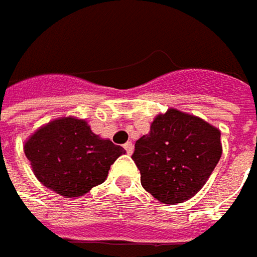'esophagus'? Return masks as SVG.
Listing matches in <instances>:
<instances>
[{
    "label": "esophagus",
    "instance_id": "1",
    "mask_svg": "<svg viewBox=\"0 0 257 257\" xmlns=\"http://www.w3.org/2000/svg\"><path fill=\"white\" fill-rule=\"evenodd\" d=\"M124 149L127 151V154H128V155H132V154H133V151H135V146H133V143H132V142H127V143L124 145Z\"/></svg>",
    "mask_w": 257,
    "mask_h": 257
}]
</instances>
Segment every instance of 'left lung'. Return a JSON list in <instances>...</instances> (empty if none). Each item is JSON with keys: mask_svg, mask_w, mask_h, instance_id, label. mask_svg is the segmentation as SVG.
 Wrapping results in <instances>:
<instances>
[{"mask_svg": "<svg viewBox=\"0 0 257 257\" xmlns=\"http://www.w3.org/2000/svg\"><path fill=\"white\" fill-rule=\"evenodd\" d=\"M222 155L221 132L196 115L170 108L135 145L143 189L165 205L192 199Z\"/></svg>", "mask_w": 257, "mask_h": 257, "instance_id": "8db88e82", "label": "left lung"}]
</instances>
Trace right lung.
Listing matches in <instances>:
<instances>
[{
    "label": "right lung",
    "instance_id": "add662e5",
    "mask_svg": "<svg viewBox=\"0 0 257 257\" xmlns=\"http://www.w3.org/2000/svg\"><path fill=\"white\" fill-rule=\"evenodd\" d=\"M25 154L45 187L79 197L102 184L125 151L95 135L84 119L63 117L36 130L25 143Z\"/></svg>",
    "mask_w": 257,
    "mask_h": 257
}]
</instances>
